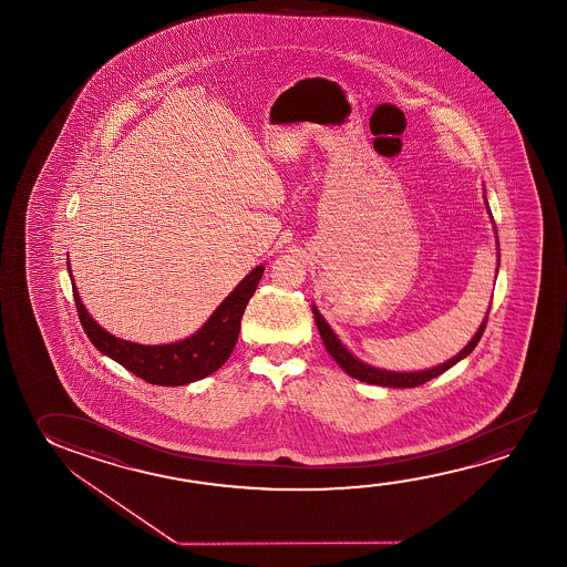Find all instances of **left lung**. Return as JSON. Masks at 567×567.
<instances>
[{
    "label": "left lung",
    "mask_w": 567,
    "mask_h": 567,
    "mask_svg": "<svg viewBox=\"0 0 567 567\" xmlns=\"http://www.w3.org/2000/svg\"><path fill=\"white\" fill-rule=\"evenodd\" d=\"M484 199H486V195H484ZM486 205H488V202H486ZM488 214H491V209H488ZM492 224H494V221H492ZM494 229H496V227H494ZM496 245H498V235H496ZM496 251H498L496 255H498V267H501V247H498ZM496 272H498V269H496ZM488 310H491V307H488ZM312 315H315L316 326H318V332H320V338H322V342H324L326 350L334 358L336 363L342 368L343 372L348 373V375H352L355 380L373 383V385H383V388H417V385H423V383H427L429 380H433L436 375L445 373L446 370H451L455 363L464 360V358L476 348V343H478L481 336H483L486 318H488V312H486L483 324L478 326V330H476V334L471 338V342L466 343L461 352L453 355L451 360H446L445 363H439L435 368L421 370V372H393V370L375 368V365H370V363L362 362L360 358H355V355L340 342V338L336 336L334 330L326 322L324 316L318 312V308H316L315 305H312Z\"/></svg>",
    "instance_id": "left-lung-1"
}]
</instances>
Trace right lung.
I'll return each instance as SVG.
<instances>
[{
	"mask_svg": "<svg viewBox=\"0 0 567 567\" xmlns=\"http://www.w3.org/2000/svg\"><path fill=\"white\" fill-rule=\"evenodd\" d=\"M69 265L71 262L66 260V270L71 272ZM262 270L265 265L255 267L233 288L229 297H225L224 302L215 308L214 315L205 320V324L197 332L184 340L159 346L128 342L106 332L84 308L73 275L71 282L84 334L89 336L99 352L124 365L128 372L138 375L140 380L154 385H187L217 372L231 355L241 330L243 312L249 305L252 292L257 290Z\"/></svg>",
	"mask_w": 567,
	"mask_h": 567,
	"instance_id": "1",
	"label": "right lung"
}]
</instances>
